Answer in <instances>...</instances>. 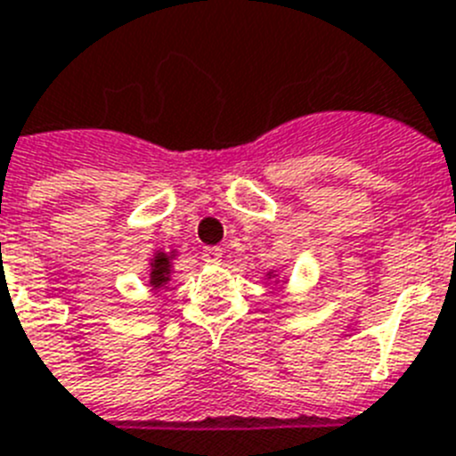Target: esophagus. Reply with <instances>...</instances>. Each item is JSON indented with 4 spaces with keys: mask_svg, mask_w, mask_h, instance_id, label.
<instances>
[{
    "mask_svg": "<svg viewBox=\"0 0 456 456\" xmlns=\"http://www.w3.org/2000/svg\"><path fill=\"white\" fill-rule=\"evenodd\" d=\"M221 258H224V251H221L219 247L202 248V260H205V263H209V265H216V263H221Z\"/></svg>",
    "mask_w": 456,
    "mask_h": 456,
    "instance_id": "34e87169",
    "label": "esophagus"
}]
</instances>
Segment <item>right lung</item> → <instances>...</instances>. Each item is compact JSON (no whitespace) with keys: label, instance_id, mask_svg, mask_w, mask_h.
<instances>
[{"label":"right lung","instance_id":"add662e5","mask_svg":"<svg viewBox=\"0 0 456 456\" xmlns=\"http://www.w3.org/2000/svg\"><path fill=\"white\" fill-rule=\"evenodd\" d=\"M154 270H151V286L154 288H161L163 283L168 281V272H170V265H168V256L159 254L157 258H154Z\"/></svg>","mask_w":456,"mask_h":456}]
</instances>
